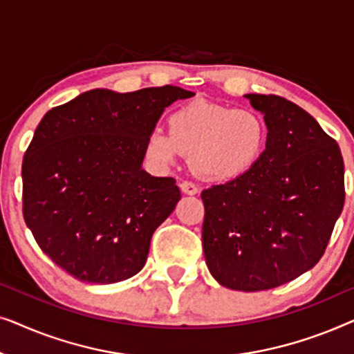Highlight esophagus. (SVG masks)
<instances>
[{
  "instance_id": "obj_1",
  "label": "esophagus",
  "mask_w": 354,
  "mask_h": 354,
  "mask_svg": "<svg viewBox=\"0 0 354 354\" xmlns=\"http://www.w3.org/2000/svg\"><path fill=\"white\" fill-rule=\"evenodd\" d=\"M180 190L185 193V195H196L198 193V187L195 185L193 182H188V180H183L180 183Z\"/></svg>"
}]
</instances>
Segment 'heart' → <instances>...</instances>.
I'll return each mask as SVG.
<instances>
[{
  "label": "heart",
  "mask_w": 354,
  "mask_h": 354,
  "mask_svg": "<svg viewBox=\"0 0 354 354\" xmlns=\"http://www.w3.org/2000/svg\"><path fill=\"white\" fill-rule=\"evenodd\" d=\"M169 132L153 129L145 140V156L154 167L167 169L190 154L196 176L230 182L248 174L263 158L268 124L256 109L193 101L174 111Z\"/></svg>",
  "instance_id": "b5f03b06"
}]
</instances>
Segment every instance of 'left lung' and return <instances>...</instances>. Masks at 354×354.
Instances as JSON below:
<instances>
[{"mask_svg": "<svg viewBox=\"0 0 354 354\" xmlns=\"http://www.w3.org/2000/svg\"><path fill=\"white\" fill-rule=\"evenodd\" d=\"M264 115L268 145L243 177L203 190V251L227 288L259 292L308 272L322 258L345 203L337 142L275 95H245Z\"/></svg>", "mask_w": 354, "mask_h": 354, "instance_id": "obj_1", "label": "left lung"}]
</instances>
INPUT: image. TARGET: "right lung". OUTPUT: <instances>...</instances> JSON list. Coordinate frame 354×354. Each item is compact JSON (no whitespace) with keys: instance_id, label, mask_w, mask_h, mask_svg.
<instances>
[{"instance_id":"add662e5","label":"right lung","mask_w":354,"mask_h":354,"mask_svg":"<svg viewBox=\"0 0 354 354\" xmlns=\"http://www.w3.org/2000/svg\"><path fill=\"white\" fill-rule=\"evenodd\" d=\"M180 86L85 91L43 115L22 162L24 219L43 253L86 283H115L147 263L176 209L172 177L142 167L145 140Z\"/></svg>"}]
</instances>
